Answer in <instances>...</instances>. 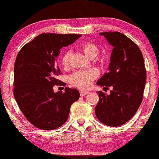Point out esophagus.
Masks as SVG:
<instances>
[{"instance_id": "obj_1", "label": "esophagus", "mask_w": 159, "mask_h": 159, "mask_svg": "<svg viewBox=\"0 0 159 159\" xmlns=\"http://www.w3.org/2000/svg\"><path fill=\"white\" fill-rule=\"evenodd\" d=\"M88 94V92L87 91H84V90H80V94L81 96H84Z\"/></svg>"}]
</instances>
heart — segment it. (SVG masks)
<instances>
[{"mask_svg":"<svg viewBox=\"0 0 159 159\" xmlns=\"http://www.w3.org/2000/svg\"><path fill=\"white\" fill-rule=\"evenodd\" d=\"M80 49L88 58H94L99 52L98 46L92 42H86L80 45ZM71 52L65 51L61 57V64L67 66L69 64ZM100 63H103L104 58L99 59ZM98 76V72L94 70L88 71H77L70 77V82L74 87L81 89H87L91 85L93 80Z\"/></svg>","mask_w":159,"mask_h":159,"instance_id":"b5f03b06","label":"heart"}]
</instances>
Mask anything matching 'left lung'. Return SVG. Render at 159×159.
Returning a JSON list of instances; mask_svg holds the SVG:
<instances>
[{"label":"left lung","mask_w":159,"mask_h":159,"mask_svg":"<svg viewBox=\"0 0 159 159\" xmlns=\"http://www.w3.org/2000/svg\"><path fill=\"white\" fill-rule=\"evenodd\" d=\"M113 46L109 71L97 81L110 94L98 91L95 107L97 119L110 127L120 126L130 120L141 104L146 82L143 57L137 45L119 32L100 33Z\"/></svg>","instance_id":"obj_1"}]
</instances>
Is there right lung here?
I'll use <instances>...</instances> for the list:
<instances>
[{"label":"right lung","instance_id":"right-lung-1","mask_svg":"<svg viewBox=\"0 0 159 159\" xmlns=\"http://www.w3.org/2000/svg\"><path fill=\"white\" fill-rule=\"evenodd\" d=\"M80 34H39L25 45L14 64V96L20 110L30 122L39 129H55L69 116L71 104L80 97L75 89L54 92L61 83L57 79L61 70L56 59L63 47L75 42Z\"/></svg>","mask_w":159,"mask_h":159}]
</instances>
